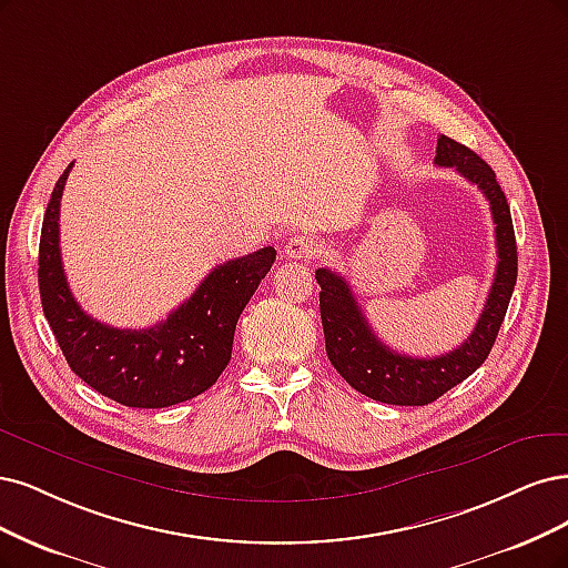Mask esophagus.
<instances>
[{"mask_svg": "<svg viewBox=\"0 0 568 568\" xmlns=\"http://www.w3.org/2000/svg\"><path fill=\"white\" fill-rule=\"evenodd\" d=\"M320 253V244L312 240V237H303V234H296V237H291L284 246V256L293 258V261H307V258H315Z\"/></svg>", "mask_w": 568, "mask_h": 568, "instance_id": "34e87169", "label": "esophagus"}]
</instances>
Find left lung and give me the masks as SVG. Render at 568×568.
<instances>
[{
	"label": "left lung",
	"mask_w": 568,
	"mask_h": 568,
	"mask_svg": "<svg viewBox=\"0 0 568 568\" xmlns=\"http://www.w3.org/2000/svg\"><path fill=\"white\" fill-rule=\"evenodd\" d=\"M437 166H454L463 179L475 183L491 206L496 223V253L498 265L486 305L477 326L456 349L439 357H408L389 349L362 315L345 277L334 270L320 267L315 280L320 291V312L326 341V355L338 374L357 393L397 406H425L439 399L448 389L463 383L486 362L500 324L510 305L517 284V242L510 206L500 190L494 169L477 152L456 143L448 135L437 139Z\"/></svg>",
	"instance_id": "obj_1"
}]
</instances>
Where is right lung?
Instances as JSON below:
<instances>
[{
    "mask_svg": "<svg viewBox=\"0 0 568 568\" xmlns=\"http://www.w3.org/2000/svg\"><path fill=\"white\" fill-rule=\"evenodd\" d=\"M70 169L51 192L37 270L44 317L70 368L95 393L133 408H164L206 393L225 371L237 320L277 251L265 246L213 267L183 305L150 328L101 324L74 301L61 261L58 213Z\"/></svg>",
    "mask_w": 568,
    "mask_h": 568,
    "instance_id": "add662e5",
    "label": "right lung"
}]
</instances>
